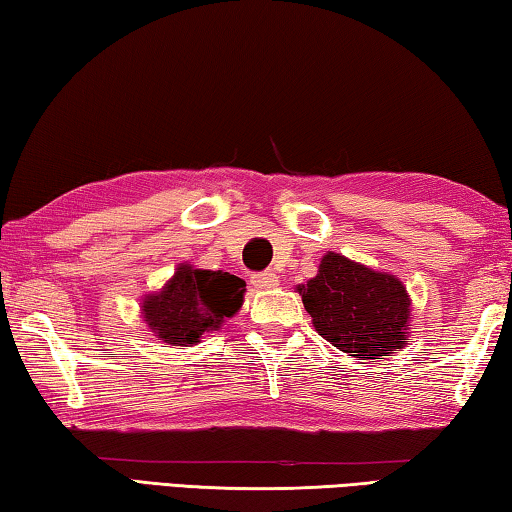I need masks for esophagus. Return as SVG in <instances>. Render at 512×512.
Here are the masks:
<instances>
[{
    "label": "esophagus",
    "instance_id": "1",
    "mask_svg": "<svg viewBox=\"0 0 512 512\" xmlns=\"http://www.w3.org/2000/svg\"><path fill=\"white\" fill-rule=\"evenodd\" d=\"M251 283H254L256 288L267 290V288L279 286V276H276L274 272H256V274H251Z\"/></svg>",
    "mask_w": 512,
    "mask_h": 512
}]
</instances>
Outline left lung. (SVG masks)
<instances>
[{
    "label": "left lung",
    "instance_id": "8db88e82",
    "mask_svg": "<svg viewBox=\"0 0 512 512\" xmlns=\"http://www.w3.org/2000/svg\"><path fill=\"white\" fill-rule=\"evenodd\" d=\"M299 292L317 333L349 356L370 360L406 345L410 299L392 274L326 254Z\"/></svg>",
    "mask_w": 512,
    "mask_h": 512
}]
</instances>
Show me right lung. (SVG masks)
<instances>
[{
    "label": "right lung",
    "instance_id": "1",
    "mask_svg": "<svg viewBox=\"0 0 512 512\" xmlns=\"http://www.w3.org/2000/svg\"><path fill=\"white\" fill-rule=\"evenodd\" d=\"M245 281L229 272L192 270L181 265L161 295L147 297L145 322L167 345L188 347L204 331L217 329L224 317L238 313Z\"/></svg>",
    "mask_w": 512,
    "mask_h": 512
}]
</instances>
